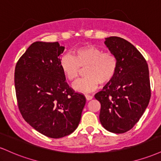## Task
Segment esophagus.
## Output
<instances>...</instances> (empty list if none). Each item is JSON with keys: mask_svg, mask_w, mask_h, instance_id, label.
<instances>
[{"mask_svg": "<svg viewBox=\"0 0 161 161\" xmlns=\"http://www.w3.org/2000/svg\"><path fill=\"white\" fill-rule=\"evenodd\" d=\"M85 96H86V98L87 101H89V100L92 99V97H93L92 95H85Z\"/></svg>", "mask_w": 161, "mask_h": 161, "instance_id": "esophagus-1", "label": "esophagus"}]
</instances>
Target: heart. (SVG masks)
I'll return each mask as SVG.
<instances>
[{"instance_id": "heart-1", "label": "heart", "mask_w": 161, "mask_h": 161, "mask_svg": "<svg viewBox=\"0 0 161 161\" xmlns=\"http://www.w3.org/2000/svg\"><path fill=\"white\" fill-rule=\"evenodd\" d=\"M60 67L70 82L79 79L82 70L85 77L73 85L76 91L87 92L97 88L98 84H108L115 76L118 68L117 57L114 53L104 52L97 46H82L74 51L73 56L66 54L60 60Z\"/></svg>"}]
</instances>
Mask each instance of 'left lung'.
Returning <instances> with one entry per match:
<instances>
[{
	"label": "left lung",
	"mask_w": 161,
	"mask_h": 161,
	"mask_svg": "<svg viewBox=\"0 0 161 161\" xmlns=\"http://www.w3.org/2000/svg\"><path fill=\"white\" fill-rule=\"evenodd\" d=\"M105 45L117 57L114 79L95 97L101 103L99 119L104 129L124 133L138 123L151 98L148 66L142 54L128 41L112 36Z\"/></svg>",
	"instance_id": "8db88e82"
}]
</instances>
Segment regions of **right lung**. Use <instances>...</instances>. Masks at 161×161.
<instances>
[{
	"label": "right lung",
	"mask_w": 161,
	"mask_h": 161,
	"mask_svg": "<svg viewBox=\"0 0 161 161\" xmlns=\"http://www.w3.org/2000/svg\"><path fill=\"white\" fill-rule=\"evenodd\" d=\"M58 42H36L19 59L14 82L18 108L23 119L44 136L60 138L78 127L86 97L66 82Z\"/></svg>",
	"instance_id": "add662e5"
}]
</instances>
